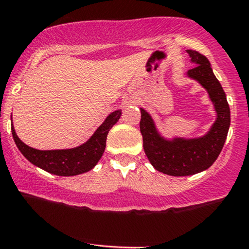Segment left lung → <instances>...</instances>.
<instances>
[{"label": "left lung", "mask_w": 249, "mask_h": 249, "mask_svg": "<svg viewBox=\"0 0 249 249\" xmlns=\"http://www.w3.org/2000/svg\"><path fill=\"white\" fill-rule=\"evenodd\" d=\"M190 62L195 65L185 76L195 80L208 93L215 122L200 137L168 138L160 133L154 118L141 107V133L147 160L156 170L170 176H191L207 170L222 150L231 126V110L225 91L213 72L209 60L196 51L188 49Z\"/></svg>", "instance_id": "8db88e82"}]
</instances>
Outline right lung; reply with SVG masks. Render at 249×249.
Segmentation results:
<instances>
[{"label": "right lung", "mask_w": 249, "mask_h": 249, "mask_svg": "<svg viewBox=\"0 0 249 249\" xmlns=\"http://www.w3.org/2000/svg\"><path fill=\"white\" fill-rule=\"evenodd\" d=\"M122 110L111 112L93 135L81 145L61 150H37L24 144L16 135L12 123V133L16 146L24 157L37 168L56 176H75L92 170L105 151L108 131L118 122Z\"/></svg>", "instance_id": "right-lung-1"}]
</instances>
